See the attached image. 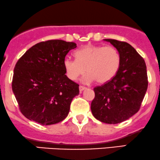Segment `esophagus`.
Returning <instances> with one entry per match:
<instances>
[{
  "instance_id": "34e87169",
  "label": "esophagus",
  "mask_w": 160,
  "mask_h": 160,
  "mask_svg": "<svg viewBox=\"0 0 160 160\" xmlns=\"http://www.w3.org/2000/svg\"><path fill=\"white\" fill-rule=\"evenodd\" d=\"M84 89H86L85 87H84V86H79V91L80 92H82Z\"/></svg>"
}]
</instances>
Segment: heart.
I'll list each match as a JSON object with an SVG mask.
<instances>
[{"label":"heart","instance_id":"obj_1","mask_svg":"<svg viewBox=\"0 0 160 160\" xmlns=\"http://www.w3.org/2000/svg\"><path fill=\"white\" fill-rule=\"evenodd\" d=\"M76 60H63L66 75L71 80H76L84 72L85 83L96 81L99 84L109 82L116 76L121 66L119 52L113 46L88 45L75 52Z\"/></svg>","mask_w":160,"mask_h":160}]
</instances>
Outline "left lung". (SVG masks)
Returning a JSON list of instances; mask_svg holds the SVG:
<instances>
[{"mask_svg":"<svg viewBox=\"0 0 160 160\" xmlns=\"http://www.w3.org/2000/svg\"><path fill=\"white\" fill-rule=\"evenodd\" d=\"M104 40L119 52L121 66L112 80L93 88L95 97L91 108L96 119L115 124L139 110L148 89L147 67L143 58L129 43L112 39Z\"/></svg>","mask_w":160,"mask_h":160,"instance_id":"obj_1","label":"left lung"}]
</instances>
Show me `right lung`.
<instances>
[{
	"label": "right lung",
	"mask_w": 160,
	"mask_h": 160,
	"mask_svg": "<svg viewBox=\"0 0 160 160\" xmlns=\"http://www.w3.org/2000/svg\"><path fill=\"white\" fill-rule=\"evenodd\" d=\"M75 42L52 39L37 43L17 61L12 89L22 114L30 121L52 125L68 115L78 84L65 75L63 60Z\"/></svg>",
	"instance_id": "obj_1"
}]
</instances>
